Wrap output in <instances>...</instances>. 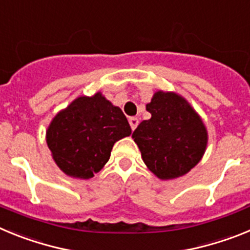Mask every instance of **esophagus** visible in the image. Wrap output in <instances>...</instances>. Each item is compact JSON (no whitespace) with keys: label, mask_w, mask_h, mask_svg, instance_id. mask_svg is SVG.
<instances>
[{"label":"esophagus","mask_w":250,"mask_h":250,"mask_svg":"<svg viewBox=\"0 0 250 250\" xmlns=\"http://www.w3.org/2000/svg\"><path fill=\"white\" fill-rule=\"evenodd\" d=\"M129 124H130V126H131V130L134 131V130H135L139 125V119L132 116V118L129 119Z\"/></svg>","instance_id":"obj_1"}]
</instances>
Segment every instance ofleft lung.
Returning <instances> with one entry per match:
<instances>
[{"instance_id":"left-lung-1","label":"left lung","mask_w":250,"mask_h":250,"mask_svg":"<svg viewBox=\"0 0 250 250\" xmlns=\"http://www.w3.org/2000/svg\"><path fill=\"white\" fill-rule=\"evenodd\" d=\"M146 110L151 118L139 124L132 139L150 171L164 180L190 171L207 147L208 134L202 119L174 92L158 91Z\"/></svg>"}]
</instances>
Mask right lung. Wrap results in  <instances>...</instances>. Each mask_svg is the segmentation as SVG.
I'll list each match as a JSON object with an SVG mask.
<instances>
[{"mask_svg":"<svg viewBox=\"0 0 250 250\" xmlns=\"http://www.w3.org/2000/svg\"><path fill=\"white\" fill-rule=\"evenodd\" d=\"M131 127L120 107L100 92L81 96L60 111L46 132L55 163L66 175L90 179L110 159L114 144Z\"/></svg>","mask_w":250,"mask_h":250,"instance_id":"right-lung-1","label":"right lung"}]
</instances>
